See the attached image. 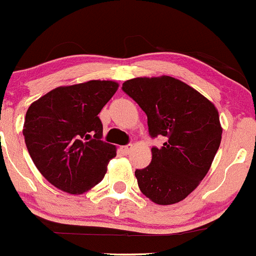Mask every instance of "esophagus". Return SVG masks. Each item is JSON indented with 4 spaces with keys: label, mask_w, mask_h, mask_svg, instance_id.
Here are the masks:
<instances>
[{
    "label": "esophagus",
    "mask_w": 256,
    "mask_h": 256,
    "mask_svg": "<svg viewBox=\"0 0 256 256\" xmlns=\"http://www.w3.org/2000/svg\"><path fill=\"white\" fill-rule=\"evenodd\" d=\"M132 148H133V146H132V144H127V146H120V150H122V152L123 154H129V152H130V150H132Z\"/></svg>",
    "instance_id": "obj_1"
}]
</instances>
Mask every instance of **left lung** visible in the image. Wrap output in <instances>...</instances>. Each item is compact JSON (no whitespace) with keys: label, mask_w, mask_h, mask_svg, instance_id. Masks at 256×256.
<instances>
[{"label":"left lung","mask_w":256,"mask_h":256,"mask_svg":"<svg viewBox=\"0 0 256 256\" xmlns=\"http://www.w3.org/2000/svg\"><path fill=\"white\" fill-rule=\"evenodd\" d=\"M122 90L146 112L150 136L166 139L152 148V162L136 170L139 188L158 204L182 201L204 180L220 148L217 108L171 76L132 78Z\"/></svg>","instance_id":"1"}]
</instances>
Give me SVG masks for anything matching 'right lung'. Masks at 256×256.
<instances>
[{
	"label": "right lung",
	"mask_w": 256,
	"mask_h": 256,
	"mask_svg": "<svg viewBox=\"0 0 256 256\" xmlns=\"http://www.w3.org/2000/svg\"><path fill=\"white\" fill-rule=\"evenodd\" d=\"M118 88L92 80L62 86L30 104L23 136L32 160L52 185L80 194L104 178L116 146L102 140L98 113Z\"/></svg>",
	"instance_id": "1"
}]
</instances>
